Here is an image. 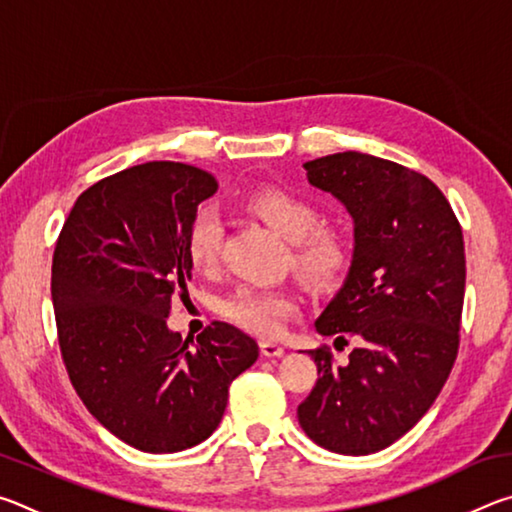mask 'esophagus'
<instances>
[{"label": "esophagus", "instance_id": "obj_1", "mask_svg": "<svg viewBox=\"0 0 512 512\" xmlns=\"http://www.w3.org/2000/svg\"><path fill=\"white\" fill-rule=\"evenodd\" d=\"M259 350H262V354L268 359L284 357V345L275 343V341H262V343H259Z\"/></svg>", "mask_w": 512, "mask_h": 512}]
</instances>
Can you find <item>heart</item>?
<instances>
[{
  "mask_svg": "<svg viewBox=\"0 0 512 512\" xmlns=\"http://www.w3.org/2000/svg\"><path fill=\"white\" fill-rule=\"evenodd\" d=\"M244 210L268 230L291 244L293 266L311 282H332L348 266L345 241L332 230L318 228L320 214L296 192L266 187L244 198ZM223 237L219 214L201 207L185 232V255L196 271H210L216 264ZM300 300L287 289L239 287L219 300V314L228 323L257 336H277L284 323L296 316Z\"/></svg>",
  "mask_w": 512,
  "mask_h": 512,
  "instance_id": "b5f03b06",
  "label": "heart"
}]
</instances>
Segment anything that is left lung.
I'll return each instance as SVG.
<instances>
[{
	"mask_svg": "<svg viewBox=\"0 0 512 512\" xmlns=\"http://www.w3.org/2000/svg\"><path fill=\"white\" fill-rule=\"evenodd\" d=\"M309 183L352 216L343 287L316 320L361 339L336 366L309 350L318 381L298 406L302 431L336 454L393 445L436 402L452 372L465 296L463 232L443 192L411 169L359 151L305 162Z\"/></svg>",
	"mask_w": 512,
	"mask_h": 512,
	"instance_id": "obj_1",
	"label": "left lung"
}]
</instances>
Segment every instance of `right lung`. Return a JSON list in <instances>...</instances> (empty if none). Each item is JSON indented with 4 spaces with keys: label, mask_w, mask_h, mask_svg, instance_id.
I'll return each mask as SVG.
<instances>
[{
    "label": "right lung",
    "mask_w": 512,
    "mask_h": 512,
    "mask_svg": "<svg viewBox=\"0 0 512 512\" xmlns=\"http://www.w3.org/2000/svg\"><path fill=\"white\" fill-rule=\"evenodd\" d=\"M210 173L146 162L79 196L51 264L58 343L76 393L112 436L171 454L212 436L232 379L259 357L255 339L214 323L196 343L167 327L187 296L185 232Z\"/></svg>",
    "instance_id": "add662e5"
}]
</instances>
